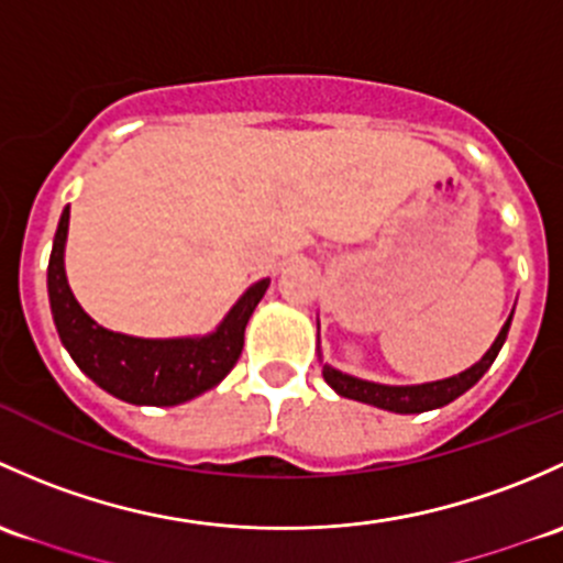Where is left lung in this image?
<instances>
[{
  "label": "left lung",
  "instance_id": "8db88e82",
  "mask_svg": "<svg viewBox=\"0 0 563 563\" xmlns=\"http://www.w3.org/2000/svg\"><path fill=\"white\" fill-rule=\"evenodd\" d=\"M509 324H512V314L507 317V322L498 330L496 341L490 344V350L474 363L472 368L461 371V374L448 376V379L437 382H422V385H382V382H368L361 376L344 374V371L333 368L330 363L322 361L320 350V322H317V357L322 363V376L341 398H352V401L368 404V407L396 411V415H420V411L442 409L450 401H455L457 396H463L466 390H472L479 379L485 376V371L494 366L496 355L501 352L504 341H507Z\"/></svg>",
  "mask_w": 563,
  "mask_h": 563
}]
</instances>
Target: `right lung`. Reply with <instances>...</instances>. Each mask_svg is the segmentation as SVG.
Wrapping results in <instances>:
<instances>
[{
  "label": "right lung",
  "mask_w": 563,
  "mask_h": 563,
  "mask_svg": "<svg viewBox=\"0 0 563 563\" xmlns=\"http://www.w3.org/2000/svg\"><path fill=\"white\" fill-rule=\"evenodd\" d=\"M69 206L62 211L48 263V300L62 344L95 385L135 407H178L217 387L239 363L246 322L271 279L254 282L206 335L141 339L91 320L75 300L65 271Z\"/></svg>",
  "instance_id": "add662e5"
}]
</instances>
